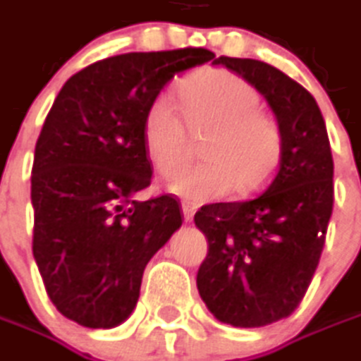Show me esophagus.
Here are the masks:
<instances>
[{
    "label": "esophagus",
    "instance_id": "34e87169",
    "mask_svg": "<svg viewBox=\"0 0 361 361\" xmlns=\"http://www.w3.org/2000/svg\"><path fill=\"white\" fill-rule=\"evenodd\" d=\"M195 213H197V204H192V202H183V215H185V221H187V223L192 221Z\"/></svg>",
    "mask_w": 361,
    "mask_h": 361
}]
</instances>
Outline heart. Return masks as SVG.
I'll use <instances>...</instances> for the list:
<instances>
[{
    "label": "heart",
    "instance_id": "1",
    "mask_svg": "<svg viewBox=\"0 0 361 361\" xmlns=\"http://www.w3.org/2000/svg\"><path fill=\"white\" fill-rule=\"evenodd\" d=\"M178 98L190 130H204V162L176 174L187 162V128L173 100L157 96L142 118L146 159L162 176H173L169 190L192 202L221 199L235 188L251 195L269 180L283 154L279 122L259 110L253 84L223 68L202 70L178 84Z\"/></svg>",
    "mask_w": 361,
    "mask_h": 361
}]
</instances>
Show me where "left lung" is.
<instances>
[{
	"mask_svg": "<svg viewBox=\"0 0 361 361\" xmlns=\"http://www.w3.org/2000/svg\"><path fill=\"white\" fill-rule=\"evenodd\" d=\"M213 63L267 100L283 154L259 195L197 211L195 225L209 241L197 287L219 322L263 327L295 312L312 283L334 209V159L319 106L301 84L259 60L221 56Z\"/></svg>",
	"mask_w": 361,
	"mask_h": 361,
	"instance_id": "8db88e82",
	"label": "left lung"
}]
</instances>
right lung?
<instances>
[{
	"label": "right lung",
	"mask_w": 361,
	"mask_h": 361,
	"mask_svg": "<svg viewBox=\"0 0 361 361\" xmlns=\"http://www.w3.org/2000/svg\"><path fill=\"white\" fill-rule=\"evenodd\" d=\"M204 48L130 51L90 63L54 100L32 169L34 259L51 303L92 329L128 319L146 263L183 225L178 201H134L150 185L142 146L148 104Z\"/></svg>",
	"instance_id": "right-lung-1"
}]
</instances>
